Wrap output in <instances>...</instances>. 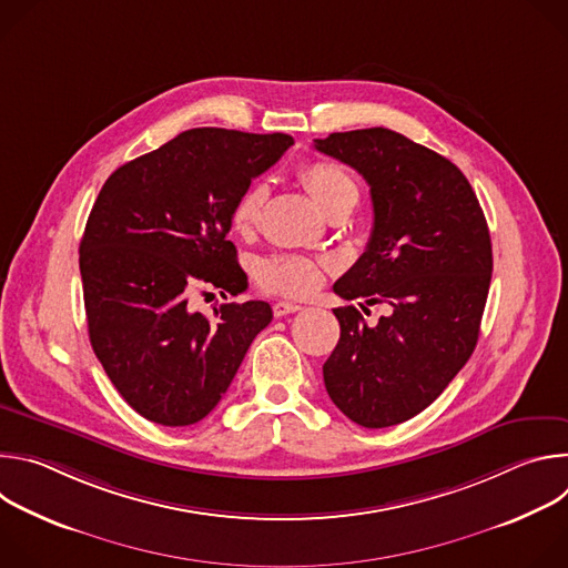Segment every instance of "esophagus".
I'll return each mask as SVG.
<instances>
[{"mask_svg": "<svg viewBox=\"0 0 568 568\" xmlns=\"http://www.w3.org/2000/svg\"><path fill=\"white\" fill-rule=\"evenodd\" d=\"M301 305L298 303H292V301H276L274 303V316H285V314H292V312H298Z\"/></svg>", "mask_w": 568, "mask_h": 568, "instance_id": "obj_1", "label": "esophagus"}]
</instances>
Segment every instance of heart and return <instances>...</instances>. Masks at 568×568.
Segmentation results:
<instances>
[{"instance_id": "b5f03b06", "label": "heart", "mask_w": 568, "mask_h": 568, "mask_svg": "<svg viewBox=\"0 0 568 568\" xmlns=\"http://www.w3.org/2000/svg\"><path fill=\"white\" fill-rule=\"evenodd\" d=\"M298 180L314 197V202L323 209V213L333 211L335 206H355L359 200V186L355 178L335 161L314 159L305 161L298 169ZM267 202V189L263 184H252L240 193L231 209V226L237 233H252L263 215ZM321 261L287 254L272 256L258 265V283L265 292L283 294V296H307L321 283L323 274Z\"/></svg>"}]
</instances>
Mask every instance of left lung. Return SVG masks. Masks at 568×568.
I'll use <instances>...</instances> for the list:
<instances>
[{
  "instance_id": "8db88e82",
  "label": "left lung",
  "mask_w": 568,
  "mask_h": 568,
  "mask_svg": "<svg viewBox=\"0 0 568 568\" xmlns=\"http://www.w3.org/2000/svg\"><path fill=\"white\" fill-rule=\"evenodd\" d=\"M314 148L355 169L373 200L366 252L335 292L388 305L375 326L355 305L335 310L342 335L323 382L353 423L393 427L427 409L476 348L493 278L488 222L452 161L399 132H333Z\"/></svg>"
}]
</instances>
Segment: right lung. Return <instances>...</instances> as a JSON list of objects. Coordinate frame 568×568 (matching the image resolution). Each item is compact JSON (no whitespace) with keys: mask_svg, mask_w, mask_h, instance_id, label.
<instances>
[{"mask_svg":"<svg viewBox=\"0 0 568 568\" xmlns=\"http://www.w3.org/2000/svg\"><path fill=\"white\" fill-rule=\"evenodd\" d=\"M294 143L290 134L195 128L116 169L80 240L92 348L130 407L164 427L206 418L256 335L265 301L191 310L200 290L237 296L231 209ZM226 298V296H224Z\"/></svg>","mask_w":568,"mask_h":568,"instance_id":"obj_1","label":"right lung"}]
</instances>
